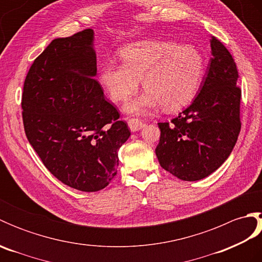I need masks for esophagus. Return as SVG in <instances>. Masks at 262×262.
Wrapping results in <instances>:
<instances>
[{
	"label": "esophagus",
	"mask_w": 262,
	"mask_h": 262,
	"mask_svg": "<svg viewBox=\"0 0 262 262\" xmlns=\"http://www.w3.org/2000/svg\"><path fill=\"white\" fill-rule=\"evenodd\" d=\"M128 126H129L132 132H137L144 127V122L142 121V119L129 118L128 119Z\"/></svg>",
	"instance_id": "esophagus-1"
}]
</instances>
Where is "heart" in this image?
I'll list each match as a JSON object with an SVG mask.
<instances>
[{"label":"heart","mask_w":262,"mask_h":262,"mask_svg":"<svg viewBox=\"0 0 262 262\" xmlns=\"http://www.w3.org/2000/svg\"><path fill=\"white\" fill-rule=\"evenodd\" d=\"M122 63L101 66L99 81L115 102H124L141 84L140 98L125 105L127 113L141 114L162 104L166 111L182 108L194 97L204 75V58L191 45L169 40H142L120 51Z\"/></svg>","instance_id":"heart-1"}]
</instances>
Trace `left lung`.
<instances>
[{
	"label": "left lung",
	"instance_id": "1",
	"mask_svg": "<svg viewBox=\"0 0 262 262\" xmlns=\"http://www.w3.org/2000/svg\"><path fill=\"white\" fill-rule=\"evenodd\" d=\"M202 90L171 122H159L160 165L185 181L204 179L230 157L241 130V89L231 53L216 37Z\"/></svg>",
	"mask_w": 262,
	"mask_h": 262
}]
</instances>
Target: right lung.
<instances>
[{
	"label": "right lung",
	"mask_w": 262,
	"mask_h": 262,
	"mask_svg": "<svg viewBox=\"0 0 262 262\" xmlns=\"http://www.w3.org/2000/svg\"><path fill=\"white\" fill-rule=\"evenodd\" d=\"M96 75L92 29L54 39L30 66L21 101L26 136L43 165L86 192L114 179L118 149L130 136Z\"/></svg>",
	"instance_id": "add662e5"
}]
</instances>
